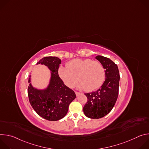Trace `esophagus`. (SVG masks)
<instances>
[{
	"label": "esophagus",
	"mask_w": 149,
	"mask_h": 149,
	"mask_svg": "<svg viewBox=\"0 0 149 149\" xmlns=\"http://www.w3.org/2000/svg\"><path fill=\"white\" fill-rule=\"evenodd\" d=\"M75 94H76V95H77V96H78V95H79V94H80V93H79V92H77V91H75Z\"/></svg>",
	"instance_id": "1"
}]
</instances>
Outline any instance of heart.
Instances as JSON below:
<instances>
[{
  "instance_id": "obj_1",
  "label": "heart",
  "mask_w": 149,
  "mask_h": 149,
  "mask_svg": "<svg viewBox=\"0 0 149 149\" xmlns=\"http://www.w3.org/2000/svg\"><path fill=\"white\" fill-rule=\"evenodd\" d=\"M62 81L70 88L74 86L77 77L79 89L93 91L100 88L105 79V70L101 63L91 59H74L61 67L58 71Z\"/></svg>"
}]
</instances>
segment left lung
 Returning <instances> with one entry per match:
<instances>
[{"label":"left lung","mask_w":149,"mask_h":149,"mask_svg":"<svg viewBox=\"0 0 149 149\" xmlns=\"http://www.w3.org/2000/svg\"><path fill=\"white\" fill-rule=\"evenodd\" d=\"M95 58L105 69V80L96 91L84 94L87 97L83 108L84 114L93 119L102 118L111 111L118 98L120 81L118 68L113 61L101 55Z\"/></svg>","instance_id":"obj_1"}]
</instances>
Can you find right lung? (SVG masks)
I'll return each mask as SVG.
<instances>
[{"instance_id":"obj_1","label":"right lung","mask_w":149,"mask_h":149,"mask_svg":"<svg viewBox=\"0 0 149 149\" xmlns=\"http://www.w3.org/2000/svg\"><path fill=\"white\" fill-rule=\"evenodd\" d=\"M61 60L56 56H47L40 59L37 64L45 65L51 71L48 87L38 90L31 83L28 88L29 102L36 113L49 121H57L67 114L70 104L75 98L74 91L63 84L59 77L58 68ZM28 82H31V76Z\"/></svg>"}]
</instances>
